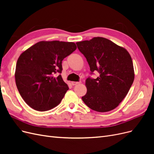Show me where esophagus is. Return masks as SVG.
Masks as SVG:
<instances>
[{
  "instance_id": "34e87169",
  "label": "esophagus",
  "mask_w": 154,
  "mask_h": 154,
  "mask_svg": "<svg viewBox=\"0 0 154 154\" xmlns=\"http://www.w3.org/2000/svg\"><path fill=\"white\" fill-rule=\"evenodd\" d=\"M78 83H80V82H71V85H76L78 84Z\"/></svg>"
}]
</instances>
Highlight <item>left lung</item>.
<instances>
[{
  "mask_svg": "<svg viewBox=\"0 0 154 154\" xmlns=\"http://www.w3.org/2000/svg\"><path fill=\"white\" fill-rule=\"evenodd\" d=\"M89 65L91 74L85 80L86 94L82 98L93 110L105 112L114 109L127 96L134 80L132 58L128 51L112 42L94 37L76 43Z\"/></svg>",
  "mask_w": 154,
  "mask_h": 154,
  "instance_id": "obj_1",
  "label": "left lung"
}]
</instances>
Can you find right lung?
I'll return each mask as SVG.
<instances>
[{"instance_id": "1", "label": "right lung", "mask_w": 154, "mask_h": 154, "mask_svg": "<svg viewBox=\"0 0 154 154\" xmlns=\"http://www.w3.org/2000/svg\"><path fill=\"white\" fill-rule=\"evenodd\" d=\"M76 49L73 42L42 41L20 54L16 65V85L32 109L47 111L61 102L69 90L60 74L62 62ZM57 73L59 75L56 77Z\"/></svg>"}]
</instances>
